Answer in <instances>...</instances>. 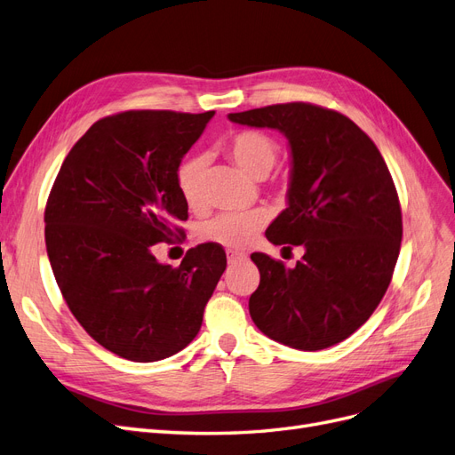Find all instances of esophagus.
Wrapping results in <instances>:
<instances>
[{
	"mask_svg": "<svg viewBox=\"0 0 455 455\" xmlns=\"http://www.w3.org/2000/svg\"><path fill=\"white\" fill-rule=\"evenodd\" d=\"M227 259H228L230 265H236V263H240V261H245V259H248V255H245L243 251L228 250V251H227Z\"/></svg>",
	"mask_w": 455,
	"mask_h": 455,
	"instance_id": "34e87169",
	"label": "esophagus"
}]
</instances>
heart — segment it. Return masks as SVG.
Instances as JSON below:
<instances>
[{"label":"heart","mask_w":455,"mask_h":455,"mask_svg":"<svg viewBox=\"0 0 455 455\" xmlns=\"http://www.w3.org/2000/svg\"><path fill=\"white\" fill-rule=\"evenodd\" d=\"M223 148L245 173L255 179H263L275 170L280 156L278 142L257 129H243V132L230 135L223 142ZM205 165L207 162L202 154H190L179 162L175 170L177 190L190 207H200L204 202L202 185ZM265 223L267 212L261 207L248 212H228L205 220L200 235L205 240L225 245V248H243Z\"/></svg>","instance_id":"obj_1"}]
</instances>
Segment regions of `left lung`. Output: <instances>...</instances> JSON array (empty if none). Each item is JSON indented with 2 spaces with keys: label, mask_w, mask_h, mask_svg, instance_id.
<instances>
[{
  "label": "left lung",
  "mask_w": 455,
  "mask_h": 455,
  "mask_svg": "<svg viewBox=\"0 0 455 455\" xmlns=\"http://www.w3.org/2000/svg\"><path fill=\"white\" fill-rule=\"evenodd\" d=\"M228 120L288 137V207L267 238L305 248L293 268L267 253L251 255L261 275L250 297L255 326L299 350L341 343L381 303L400 251V202L381 152L347 116L310 102L236 112Z\"/></svg>",
  "instance_id": "left-lung-1"
}]
</instances>
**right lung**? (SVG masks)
Returning a JSON list of instances; mask_svg holds the SVG:
<instances>
[{
  "label": "right lung",
  "mask_w": 455,
  "mask_h": 455,
  "mask_svg": "<svg viewBox=\"0 0 455 455\" xmlns=\"http://www.w3.org/2000/svg\"><path fill=\"white\" fill-rule=\"evenodd\" d=\"M213 114L107 116L72 147L49 192L45 245L59 290L82 328L122 358L183 350L227 268L219 243L188 250L177 268L152 253L188 219L175 170Z\"/></svg>",
  "instance_id": "obj_1"
}]
</instances>
